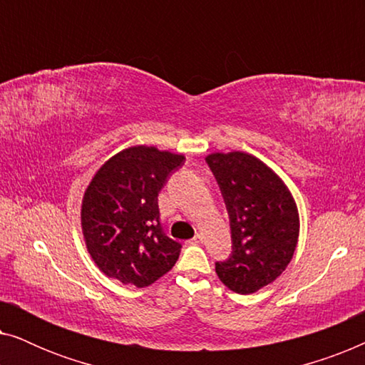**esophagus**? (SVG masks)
Wrapping results in <instances>:
<instances>
[{
  "mask_svg": "<svg viewBox=\"0 0 365 365\" xmlns=\"http://www.w3.org/2000/svg\"><path fill=\"white\" fill-rule=\"evenodd\" d=\"M201 242H202L201 234H196V236H194L192 239H189V241H187V244H201Z\"/></svg>",
  "mask_w": 365,
  "mask_h": 365,
  "instance_id": "34e87169",
  "label": "esophagus"
}]
</instances>
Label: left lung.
<instances>
[{
	"instance_id": "1",
	"label": "left lung",
	"mask_w": 365,
	"mask_h": 365,
	"mask_svg": "<svg viewBox=\"0 0 365 365\" xmlns=\"http://www.w3.org/2000/svg\"><path fill=\"white\" fill-rule=\"evenodd\" d=\"M206 161L221 187L232 237L231 256L216 262V274L234 292H257L291 262L301 227L297 204L286 182L252 154L212 153Z\"/></svg>"
}]
</instances>
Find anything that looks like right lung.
<instances>
[{"label": "right lung", "instance_id": "right-lung-1", "mask_svg": "<svg viewBox=\"0 0 365 365\" xmlns=\"http://www.w3.org/2000/svg\"><path fill=\"white\" fill-rule=\"evenodd\" d=\"M182 154L131 146L94 173L81 202L86 249L104 276L148 287L176 264L181 244L163 232L158 194Z\"/></svg>", "mask_w": 365, "mask_h": 365}]
</instances>
